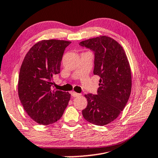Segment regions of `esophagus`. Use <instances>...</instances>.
Wrapping results in <instances>:
<instances>
[{
  "label": "esophagus",
  "mask_w": 158,
  "mask_h": 158,
  "mask_svg": "<svg viewBox=\"0 0 158 158\" xmlns=\"http://www.w3.org/2000/svg\"><path fill=\"white\" fill-rule=\"evenodd\" d=\"M71 94H72V97H79V96H81V94H78V93H76V92H74V91H72V93H71Z\"/></svg>",
  "instance_id": "34e87169"
}]
</instances>
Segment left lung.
<instances>
[{"label": "left lung", "mask_w": 158, "mask_h": 158, "mask_svg": "<svg viewBox=\"0 0 158 158\" xmlns=\"http://www.w3.org/2000/svg\"><path fill=\"white\" fill-rule=\"evenodd\" d=\"M95 54L94 74L100 77L98 94L85 95L87 106L84 118L91 124L104 126L119 116L128 102L131 91L129 62L123 48L107 36L80 42Z\"/></svg>", "instance_id": "left-lung-1"}]
</instances>
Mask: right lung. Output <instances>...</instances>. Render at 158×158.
Listing matches in <instances>:
<instances>
[{
    "label": "right lung",
    "mask_w": 158,
    "mask_h": 158,
    "mask_svg": "<svg viewBox=\"0 0 158 158\" xmlns=\"http://www.w3.org/2000/svg\"><path fill=\"white\" fill-rule=\"evenodd\" d=\"M71 41L42 40L25 56L18 79V96L27 114L39 124L60 119L70 100L68 92L52 90L53 76L60 72L65 48Z\"/></svg>",
    "instance_id": "add662e5"
}]
</instances>
